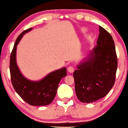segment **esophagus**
Masks as SVG:
<instances>
[{
    "label": "esophagus",
    "mask_w": 128,
    "mask_h": 128,
    "mask_svg": "<svg viewBox=\"0 0 128 128\" xmlns=\"http://www.w3.org/2000/svg\"><path fill=\"white\" fill-rule=\"evenodd\" d=\"M67 70H68V72L69 73H72L74 72V67H72V66H70V67H68V68H67Z\"/></svg>",
    "instance_id": "34e87169"
}]
</instances>
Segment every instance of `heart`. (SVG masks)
I'll use <instances>...</instances> for the list:
<instances>
[{
  "instance_id": "b5f03b06",
  "label": "heart",
  "mask_w": 128,
  "mask_h": 128,
  "mask_svg": "<svg viewBox=\"0 0 128 128\" xmlns=\"http://www.w3.org/2000/svg\"><path fill=\"white\" fill-rule=\"evenodd\" d=\"M90 38H91V36H88V39L90 40Z\"/></svg>"
}]
</instances>
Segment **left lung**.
<instances>
[{"mask_svg": "<svg viewBox=\"0 0 128 128\" xmlns=\"http://www.w3.org/2000/svg\"><path fill=\"white\" fill-rule=\"evenodd\" d=\"M96 43L73 73L76 94L83 103L104 98L115 82L117 68L115 44L110 34L100 26Z\"/></svg>", "mask_w": 128, "mask_h": 128, "instance_id": "8db88e82", "label": "left lung"}]
</instances>
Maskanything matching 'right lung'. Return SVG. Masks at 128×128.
I'll return each mask as SVG.
<instances>
[{
  "label": "right lung",
  "instance_id": "add662e5",
  "mask_svg": "<svg viewBox=\"0 0 128 128\" xmlns=\"http://www.w3.org/2000/svg\"><path fill=\"white\" fill-rule=\"evenodd\" d=\"M29 28L23 31L17 37L10 57V74L11 82L17 93L29 105L44 106L54 100L60 80L67 75L66 67L58 69L47 74L39 80H31L22 74L17 64L16 51L17 45L23 36L32 30Z\"/></svg>",
  "mask_w": 128,
  "mask_h": 128
}]
</instances>
